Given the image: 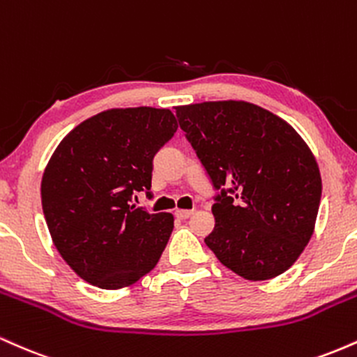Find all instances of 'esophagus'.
Here are the masks:
<instances>
[{"label":"esophagus","mask_w":357,"mask_h":357,"mask_svg":"<svg viewBox=\"0 0 357 357\" xmlns=\"http://www.w3.org/2000/svg\"><path fill=\"white\" fill-rule=\"evenodd\" d=\"M176 218H179V220H186V218H190V216L192 215V211L191 210H176Z\"/></svg>","instance_id":"1"}]
</instances>
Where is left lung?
<instances>
[{
	"instance_id": "1",
	"label": "left lung",
	"mask_w": 357,
	"mask_h": 357,
	"mask_svg": "<svg viewBox=\"0 0 357 357\" xmlns=\"http://www.w3.org/2000/svg\"><path fill=\"white\" fill-rule=\"evenodd\" d=\"M176 117L216 191L208 248L247 280L289 270L312 236L322 195L304 139L248 102L181 105Z\"/></svg>"
}]
</instances>
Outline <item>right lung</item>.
I'll return each mask as SVG.
<instances>
[{"label":"right lung","mask_w":357,"mask_h":357,"mask_svg":"<svg viewBox=\"0 0 357 357\" xmlns=\"http://www.w3.org/2000/svg\"><path fill=\"white\" fill-rule=\"evenodd\" d=\"M169 109H110L87 119L53 153L42 206L53 245L80 278L122 289L155 267L174 228L171 213H149L153 159L174 136Z\"/></svg>","instance_id":"1"}]
</instances>
